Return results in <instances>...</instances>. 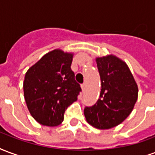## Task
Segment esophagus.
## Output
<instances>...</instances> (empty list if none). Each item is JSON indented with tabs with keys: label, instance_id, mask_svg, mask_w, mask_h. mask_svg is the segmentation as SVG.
<instances>
[{
	"label": "esophagus",
	"instance_id": "esophagus-1",
	"mask_svg": "<svg viewBox=\"0 0 155 155\" xmlns=\"http://www.w3.org/2000/svg\"><path fill=\"white\" fill-rule=\"evenodd\" d=\"M81 87H82V90L84 91V90H85V88H86V84H85V83H82V85H81Z\"/></svg>",
	"mask_w": 155,
	"mask_h": 155
}]
</instances>
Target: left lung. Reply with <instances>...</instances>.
I'll return each mask as SVG.
<instances>
[{
  "label": "left lung",
  "instance_id": "left-lung-1",
  "mask_svg": "<svg viewBox=\"0 0 155 155\" xmlns=\"http://www.w3.org/2000/svg\"><path fill=\"white\" fill-rule=\"evenodd\" d=\"M101 87L94 106L85 107L86 120L100 130L113 128L124 121L134 109L138 86L125 62L113 54L96 58Z\"/></svg>",
  "mask_w": 155,
  "mask_h": 155
}]
</instances>
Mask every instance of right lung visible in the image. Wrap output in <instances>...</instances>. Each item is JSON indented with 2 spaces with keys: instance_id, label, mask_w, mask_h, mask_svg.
Here are the masks:
<instances>
[{
  "instance_id": "add662e5",
  "label": "right lung",
  "mask_w": 155,
  "mask_h": 155,
  "mask_svg": "<svg viewBox=\"0 0 155 155\" xmlns=\"http://www.w3.org/2000/svg\"><path fill=\"white\" fill-rule=\"evenodd\" d=\"M73 57V53L56 48L45 54L25 73V100L30 115L41 125H60L68 107L78 100L81 87L71 69Z\"/></svg>"
}]
</instances>
